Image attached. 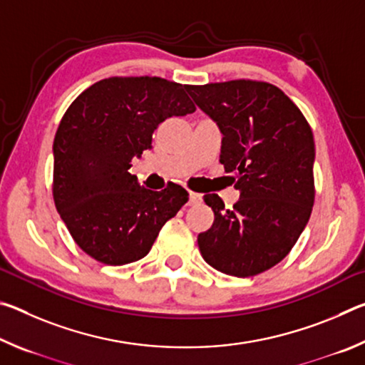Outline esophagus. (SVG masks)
Instances as JSON below:
<instances>
[{
  "label": "esophagus",
  "instance_id": "34e87169",
  "mask_svg": "<svg viewBox=\"0 0 365 365\" xmlns=\"http://www.w3.org/2000/svg\"><path fill=\"white\" fill-rule=\"evenodd\" d=\"M201 201V195L200 193H195V191H190V205H197V202Z\"/></svg>",
  "mask_w": 365,
  "mask_h": 365
}]
</instances>
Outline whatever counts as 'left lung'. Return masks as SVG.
I'll return each mask as SVG.
<instances>
[{
	"mask_svg": "<svg viewBox=\"0 0 365 365\" xmlns=\"http://www.w3.org/2000/svg\"><path fill=\"white\" fill-rule=\"evenodd\" d=\"M187 91L219 125L220 163L240 190L232 209L217 195H205L214 224L197 235L201 256L227 275H257L292 251L311 217L312 130L298 106L267 82L230 80Z\"/></svg>",
	"mask_w": 365,
	"mask_h": 365,
	"instance_id": "1",
	"label": "left lung"
}]
</instances>
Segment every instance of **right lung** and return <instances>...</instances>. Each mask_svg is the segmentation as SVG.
Masks as SVG:
<instances>
[{
  "label": "right lung",
  "mask_w": 365,
  "mask_h": 365,
  "mask_svg": "<svg viewBox=\"0 0 365 365\" xmlns=\"http://www.w3.org/2000/svg\"><path fill=\"white\" fill-rule=\"evenodd\" d=\"M195 110L183 85L159 77L100 80L66 110L53 143V197L86 255L123 265L150 252L188 191L175 183L148 190L128 169L160 122Z\"/></svg>",
  "instance_id": "right-lung-1"
}]
</instances>
